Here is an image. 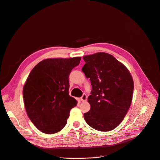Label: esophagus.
<instances>
[{
    "label": "esophagus",
    "mask_w": 160,
    "mask_h": 160,
    "mask_svg": "<svg viewBox=\"0 0 160 160\" xmlns=\"http://www.w3.org/2000/svg\"><path fill=\"white\" fill-rule=\"evenodd\" d=\"M86 99H87V96H86V94L85 93H84L82 94V97H81V100L82 102H85L86 100Z\"/></svg>",
    "instance_id": "obj_1"
}]
</instances>
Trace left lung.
<instances>
[{"mask_svg":"<svg viewBox=\"0 0 160 160\" xmlns=\"http://www.w3.org/2000/svg\"><path fill=\"white\" fill-rule=\"evenodd\" d=\"M82 68L89 78L91 105L84 113L86 123L95 130L107 132L121 123L131 106L134 91L132 76L127 68L112 55L99 52L83 57Z\"/></svg>","mask_w":160,"mask_h":160,"instance_id":"left-lung-1","label":"left lung"}]
</instances>
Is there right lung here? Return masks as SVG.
<instances>
[{
    "label": "right lung",
    "instance_id": "1",
    "mask_svg": "<svg viewBox=\"0 0 160 160\" xmlns=\"http://www.w3.org/2000/svg\"><path fill=\"white\" fill-rule=\"evenodd\" d=\"M81 58L45 59L29 73L23 88L24 106L31 121L42 132L60 131L77 105L69 95V76Z\"/></svg>",
    "mask_w": 160,
    "mask_h": 160
}]
</instances>
